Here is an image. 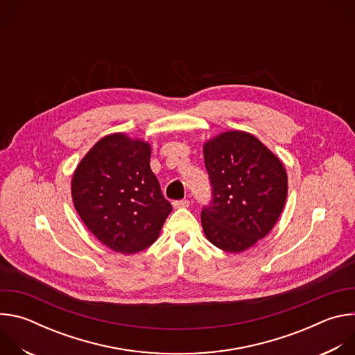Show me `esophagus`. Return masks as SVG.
I'll list each match as a JSON object with an SVG mask.
<instances>
[{
    "mask_svg": "<svg viewBox=\"0 0 355 355\" xmlns=\"http://www.w3.org/2000/svg\"><path fill=\"white\" fill-rule=\"evenodd\" d=\"M173 207H174L175 209H180V208H188V207H189V200H188V199L174 200V202H173Z\"/></svg>",
    "mask_w": 355,
    "mask_h": 355,
    "instance_id": "34e87169",
    "label": "esophagus"
}]
</instances>
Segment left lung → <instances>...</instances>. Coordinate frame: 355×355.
<instances>
[{
    "label": "left lung",
    "instance_id": "1",
    "mask_svg": "<svg viewBox=\"0 0 355 355\" xmlns=\"http://www.w3.org/2000/svg\"><path fill=\"white\" fill-rule=\"evenodd\" d=\"M212 202L200 215L207 239L226 252H241L264 239L288 195L282 162L254 135L227 130L204 143Z\"/></svg>",
    "mask_w": 355,
    "mask_h": 355
}]
</instances>
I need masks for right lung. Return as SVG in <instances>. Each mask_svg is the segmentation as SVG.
Here are the masks:
<instances>
[{
    "label": "right lung",
    "mask_w": 355,
    "mask_h": 355,
    "mask_svg": "<svg viewBox=\"0 0 355 355\" xmlns=\"http://www.w3.org/2000/svg\"><path fill=\"white\" fill-rule=\"evenodd\" d=\"M150 156V143L111 133L88 150L71 178L78 216L101 243L122 254L153 244L173 211Z\"/></svg>",
    "instance_id": "right-lung-1"
}]
</instances>
